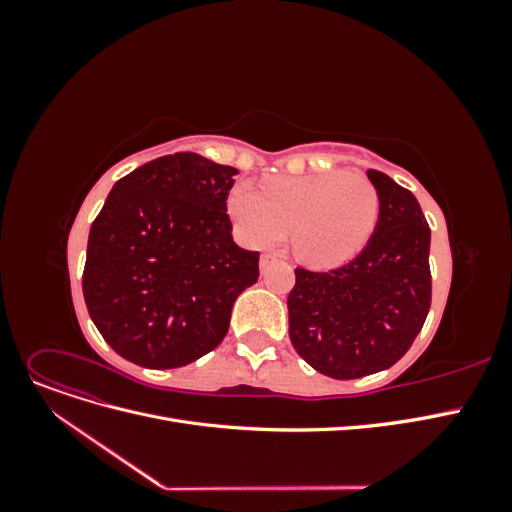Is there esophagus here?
<instances>
[{
  "label": "esophagus",
  "instance_id": "1",
  "mask_svg": "<svg viewBox=\"0 0 512 512\" xmlns=\"http://www.w3.org/2000/svg\"><path fill=\"white\" fill-rule=\"evenodd\" d=\"M271 262H275L273 254H262L260 256V273H267L269 267H271Z\"/></svg>",
  "mask_w": 512,
  "mask_h": 512
}]
</instances>
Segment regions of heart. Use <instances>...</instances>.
<instances>
[{
	"instance_id": "b5f03b06",
	"label": "heart",
	"mask_w": 512,
	"mask_h": 512,
	"mask_svg": "<svg viewBox=\"0 0 512 512\" xmlns=\"http://www.w3.org/2000/svg\"><path fill=\"white\" fill-rule=\"evenodd\" d=\"M228 211L250 245L286 239L305 265L337 267L359 254L380 220V194L361 173L329 170L320 175L275 177L260 192L237 183Z\"/></svg>"
}]
</instances>
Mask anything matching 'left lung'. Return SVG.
Segmentation results:
<instances>
[{
  "label": "left lung",
  "mask_w": 512,
  "mask_h": 512,
  "mask_svg": "<svg viewBox=\"0 0 512 512\" xmlns=\"http://www.w3.org/2000/svg\"><path fill=\"white\" fill-rule=\"evenodd\" d=\"M380 220L361 254L331 271L294 269L290 342L320 374L363 378L389 369L421 333L431 305L427 226L414 194L367 170Z\"/></svg>",
  "instance_id": "left-lung-1"
}]
</instances>
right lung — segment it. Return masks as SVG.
<instances>
[{
    "label": "right lung",
    "instance_id": "1",
    "mask_svg": "<svg viewBox=\"0 0 512 512\" xmlns=\"http://www.w3.org/2000/svg\"><path fill=\"white\" fill-rule=\"evenodd\" d=\"M237 168L175 153L119 179L91 224L83 294L98 331L149 369L188 365L220 346L258 252L232 241L226 198Z\"/></svg>",
    "mask_w": 512,
    "mask_h": 512
}]
</instances>
